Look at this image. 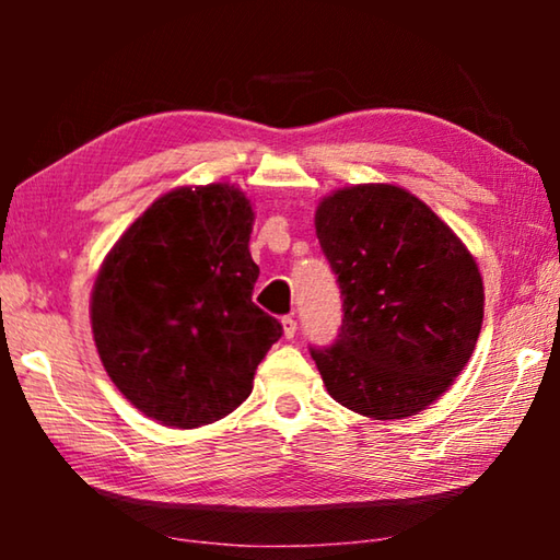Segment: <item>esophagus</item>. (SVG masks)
<instances>
[{"label": "esophagus", "instance_id": "1", "mask_svg": "<svg viewBox=\"0 0 560 560\" xmlns=\"http://www.w3.org/2000/svg\"><path fill=\"white\" fill-rule=\"evenodd\" d=\"M281 326H283V338L296 336V318H293V316H283Z\"/></svg>", "mask_w": 560, "mask_h": 560}]
</instances>
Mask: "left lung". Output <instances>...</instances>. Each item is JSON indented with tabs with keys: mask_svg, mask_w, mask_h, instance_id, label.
I'll return each instance as SVG.
<instances>
[{
	"mask_svg": "<svg viewBox=\"0 0 560 560\" xmlns=\"http://www.w3.org/2000/svg\"><path fill=\"white\" fill-rule=\"evenodd\" d=\"M316 234L343 296L336 343L311 348L328 395L375 420L424 410L477 346V261L428 205L395 185L336 189L318 202Z\"/></svg>",
	"mask_w": 560,
	"mask_h": 560,
	"instance_id": "obj_1",
	"label": "left lung"
}]
</instances>
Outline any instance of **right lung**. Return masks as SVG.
Returning <instances> with one entry per match:
<instances>
[{
  "instance_id": "right-lung-1",
  "label": "right lung",
  "mask_w": 560,
  "mask_h": 560,
  "mask_svg": "<svg viewBox=\"0 0 560 560\" xmlns=\"http://www.w3.org/2000/svg\"><path fill=\"white\" fill-rule=\"evenodd\" d=\"M252 202L236 187H177L103 261L91 296L101 363L160 424L192 430L236 410L283 334L252 301Z\"/></svg>"
}]
</instances>
